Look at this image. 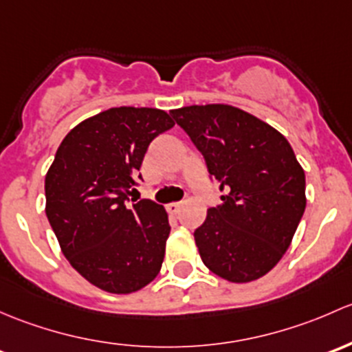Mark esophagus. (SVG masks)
Masks as SVG:
<instances>
[{"label": "esophagus", "mask_w": 352, "mask_h": 352, "mask_svg": "<svg viewBox=\"0 0 352 352\" xmlns=\"http://www.w3.org/2000/svg\"><path fill=\"white\" fill-rule=\"evenodd\" d=\"M166 208H168V212L171 213V215H176V213L181 210V203L179 201H173V203H169Z\"/></svg>", "instance_id": "obj_1"}]
</instances>
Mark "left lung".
Masks as SVG:
<instances>
[{
    "label": "left lung",
    "instance_id": "1",
    "mask_svg": "<svg viewBox=\"0 0 352 352\" xmlns=\"http://www.w3.org/2000/svg\"><path fill=\"white\" fill-rule=\"evenodd\" d=\"M169 113L223 193L195 230L203 264L230 283L259 280L280 263L305 212V171L295 152L283 133L232 104Z\"/></svg>",
    "mask_w": 352,
    "mask_h": 352
}]
</instances>
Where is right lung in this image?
Returning a JSON list of instances; mask_svg holds the SVG:
<instances>
[{
  "label": "right lung",
  "instance_id": "right-lung-1",
  "mask_svg": "<svg viewBox=\"0 0 352 352\" xmlns=\"http://www.w3.org/2000/svg\"><path fill=\"white\" fill-rule=\"evenodd\" d=\"M171 126L164 110L110 108L78 123L47 171L45 213L60 251L103 292H139L161 271L168 213L151 200L126 205V195L152 139Z\"/></svg>",
  "mask_w": 352,
  "mask_h": 352
}]
</instances>
